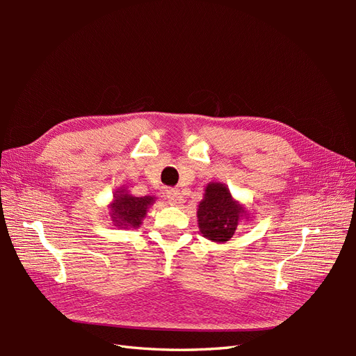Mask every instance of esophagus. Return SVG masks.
<instances>
[{
	"label": "esophagus",
	"instance_id": "1",
	"mask_svg": "<svg viewBox=\"0 0 356 356\" xmlns=\"http://www.w3.org/2000/svg\"><path fill=\"white\" fill-rule=\"evenodd\" d=\"M166 197H168V200H169L170 203H174V204L184 203V197L181 196L179 190H175V188L168 190V191H166Z\"/></svg>",
	"mask_w": 356,
	"mask_h": 356
}]
</instances>
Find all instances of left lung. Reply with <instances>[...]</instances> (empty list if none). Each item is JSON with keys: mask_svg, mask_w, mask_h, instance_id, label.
I'll use <instances>...</instances> for the list:
<instances>
[{"mask_svg": "<svg viewBox=\"0 0 356 356\" xmlns=\"http://www.w3.org/2000/svg\"><path fill=\"white\" fill-rule=\"evenodd\" d=\"M248 211L236 202L229 188L221 182H209L204 188L203 200L197 208L200 233L212 242H227L233 238L242 217Z\"/></svg>", "mask_w": 356, "mask_h": 356, "instance_id": "left-lung-1", "label": "left lung"}]
</instances>
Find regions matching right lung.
Instances as JSON below:
<instances>
[{
	"label": "right lung",
	"mask_w": 356,
	"mask_h": 356,
	"mask_svg": "<svg viewBox=\"0 0 356 356\" xmlns=\"http://www.w3.org/2000/svg\"><path fill=\"white\" fill-rule=\"evenodd\" d=\"M154 202V196L135 197L120 188L114 193V200L110 204L111 220L118 229H138Z\"/></svg>",
	"instance_id": "1"
}]
</instances>
